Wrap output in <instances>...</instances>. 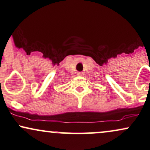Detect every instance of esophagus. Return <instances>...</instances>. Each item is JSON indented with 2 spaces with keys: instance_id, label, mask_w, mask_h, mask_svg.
Listing matches in <instances>:
<instances>
[{
  "instance_id": "1",
  "label": "esophagus",
  "mask_w": 150,
  "mask_h": 150,
  "mask_svg": "<svg viewBox=\"0 0 150 150\" xmlns=\"http://www.w3.org/2000/svg\"><path fill=\"white\" fill-rule=\"evenodd\" d=\"M77 75H78V76H82V75H84V73H83L82 72H79V71H78V72H77Z\"/></svg>"
}]
</instances>
